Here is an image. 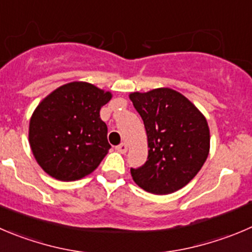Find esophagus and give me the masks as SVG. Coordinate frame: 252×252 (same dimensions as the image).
Listing matches in <instances>:
<instances>
[{"label":"esophagus","instance_id":"esophagus-1","mask_svg":"<svg viewBox=\"0 0 252 252\" xmlns=\"http://www.w3.org/2000/svg\"><path fill=\"white\" fill-rule=\"evenodd\" d=\"M127 148H128V146L126 145V143H121V145L116 146V151L120 153H126L127 152Z\"/></svg>","mask_w":252,"mask_h":252}]
</instances>
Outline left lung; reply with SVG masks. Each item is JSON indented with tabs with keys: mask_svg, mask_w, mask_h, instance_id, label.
<instances>
[{
	"mask_svg": "<svg viewBox=\"0 0 252 252\" xmlns=\"http://www.w3.org/2000/svg\"><path fill=\"white\" fill-rule=\"evenodd\" d=\"M142 117L148 157L131 168L133 181L152 194H171L189 183L207 160L210 133L207 119L184 95L169 88L131 93Z\"/></svg>",
	"mask_w": 252,
	"mask_h": 252,
	"instance_id": "8db88e82",
	"label": "left lung"
}]
</instances>
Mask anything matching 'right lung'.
Segmentation results:
<instances>
[{
	"label": "right lung",
	"instance_id": "add662e5",
	"mask_svg": "<svg viewBox=\"0 0 252 252\" xmlns=\"http://www.w3.org/2000/svg\"><path fill=\"white\" fill-rule=\"evenodd\" d=\"M85 81L59 86L39 102L30 121V145L43 171L63 182L81 179L97 168L111 146L100 109L111 100Z\"/></svg>",
	"mask_w": 252,
	"mask_h": 252
}]
</instances>
